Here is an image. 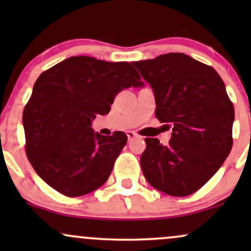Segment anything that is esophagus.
Masks as SVG:
<instances>
[{
	"label": "esophagus",
	"instance_id": "1",
	"mask_svg": "<svg viewBox=\"0 0 251 251\" xmlns=\"http://www.w3.org/2000/svg\"><path fill=\"white\" fill-rule=\"evenodd\" d=\"M126 134H127V138H128V140L133 139V138L135 137V135H137V133H135L134 131H128L127 133H126Z\"/></svg>",
	"mask_w": 251,
	"mask_h": 251
}]
</instances>
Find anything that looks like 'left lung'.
Returning a JSON list of instances; mask_svg holds the SVG:
<instances>
[{"label": "left lung", "mask_w": 251, "mask_h": 251, "mask_svg": "<svg viewBox=\"0 0 251 251\" xmlns=\"http://www.w3.org/2000/svg\"><path fill=\"white\" fill-rule=\"evenodd\" d=\"M133 66L153 89L157 119L172 127L166 145L145 138L143 174L166 195L194 194L231 151L235 109L226 85L211 66L183 53L163 54Z\"/></svg>", "instance_id": "1"}]
</instances>
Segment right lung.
I'll return each instance as SVG.
<instances>
[{"mask_svg":"<svg viewBox=\"0 0 251 251\" xmlns=\"http://www.w3.org/2000/svg\"><path fill=\"white\" fill-rule=\"evenodd\" d=\"M129 62L72 56L42 72L24 109L25 153L36 174L67 197L87 195L108 179L127 143L124 132L94 133L124 88L142 86Z\"/></svg>","mask_w":251,"mask_h":251,"instance_id":"obj_1","label":"right lung"}]
</instances>
